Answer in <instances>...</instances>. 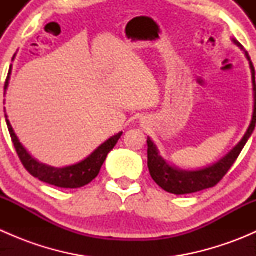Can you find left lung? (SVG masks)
Segmentation results:
<instances>
[{"instance_id":"obj_1","label":"left lung","mask_w":256,"mask_h":256,"mask_svg":"<svg viewBox=\"0 0 256 256\" xmlns=\"http://www.w3.org/2000/svg\"><path fill=\"white\" fill-rule=\"evenodd\" d=\"M232 42L244 52L245 56L249 60L250 70H252V96H254V109H252V118L246 132L242 141L229 152L226 156H224L220 161L212 166L204 167L197 171H187V170H180L174 164H170L164 157L160 154L158 148L154 144V141L147 138V166H148L150 174L152 180L166 192L172 194H190V193L200 192V190H207V188L214 187L222 180V178L226 174V172L230 170L234 162L239 157L240 152L244 148L245 144L252 136L256 125V82H255V69L252 63L248 52L242 48L238 40L233 38Z\"/></svg>"}]
</instances>
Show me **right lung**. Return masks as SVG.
<instances>
[{
	"label": "right lung",
	"instance_id": "right-lung-1",
	"mask_svg": "<svg viewBox=\"0 0 256 256\" xmlns=\"http://www.w3.org/2000/svg\"><path fill=\"white\" fill-rule=\"evenodd\" d=\"M11 72L12 66H10L8 76H7L6 82H4V94H6L7 88H8ZM4 116H6L7 128H8L12 142H14L18 157H20V162L26 167V170L33 177L38 178L42 182H46L48 184L60 188H80L85 184H89L99 174L100 168H102V164L106 160L108 154L115 147L118 138L122 135V132L116 134L115 136H112L109 140L105 141L104 144H100L92 154H89L86 158L82 160L79 164L58 168V167H52L46 164H42V162L37 161L34 157H32V154L24 148V146L18 140L17 135L14 134V128H12L11 122H10L7 114H4Z\"/></svg>",
	"mask_w": 256,
	"mask_h": 256
}]
</instances>
